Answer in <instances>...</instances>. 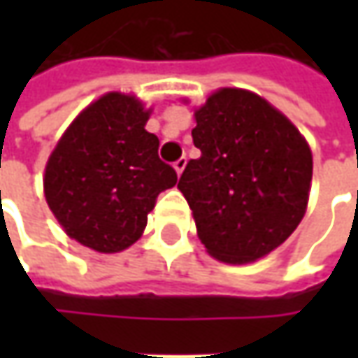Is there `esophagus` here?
Returning a JSON list of instances; mask_svg holds the SVG:
<instances>
[{"label":"esophagus","instance_id":"esophagus-1","mask_svg":"<svg viewBox=\"0 0 358 358\" xmlns=\"http://www.w3.org/2000/svg\"><path fill=\"white\" fill-rule=\"evenodd\" d=\"M185 165H187V159L185 157L177 159V161L173 163V167H175V171H177V175H181V173L185 171Z\"/></svg>","mask_w":358,"mask_h":358}]
</instances>
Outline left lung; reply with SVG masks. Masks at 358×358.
Listing matches in <instances>:
<instances>
[{
  "label": "left lung",
  "mask_w": 358,
  "mask_h": 358,
  "mask_svg": "<svg viewBox=\"0 0 358 358\" xmlns=\"http://www.w3.org/2000/svg\"><path fill=\"white\" fill-rule=\"evenodd\" d=\"M187 101V99H183ZM191 159L177 189L207 253L227 265L267 257L309 205L313 153L293 121L261 95L219 87L195 109Z\"/></svg>",
  "instance_id": "left-lung-1"
}]
</instances>
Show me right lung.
<instances>
[{
	"label": "right lung",
	"mask_w": 358,
	"mask_h": 358,
	"mask_svg": "<svg viewBox=\"0 0 358 358\" xmlns=\"http://www.w3.org/2000/svg\"><path fill=\"white\" fill-rule=\"evenodd\" d=\"M151 107L107 91L79 111L53 147L43 195L67 237L97 253H119L143 235L147 215L177 173L159 159L145 129Z\"/></svg>",
	"instance_id": "right-lung-1"
}]
</instances>
